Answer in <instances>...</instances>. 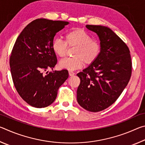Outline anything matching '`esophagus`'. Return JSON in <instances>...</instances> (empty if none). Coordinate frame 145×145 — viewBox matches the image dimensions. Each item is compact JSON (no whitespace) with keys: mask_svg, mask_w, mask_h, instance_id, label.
Listing matches in <instances>:
<instances>
[{"mask_svg":"<svg viewBox=\"0 0 145 145\" xmlns=\"http://www.w3.org/2000/svg\"><path fill=\"white\" fill-rule=\"evenodd\" d=\"M68 73H69L70 76H73V75H74V74H75V73L72 72V71H69V72H68Z\"/></svg>","mask_w":145,"mask_h":145,"instance_id":"esophagus-1","label":"esophagus"}]
</instances>
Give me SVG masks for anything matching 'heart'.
Wrapping results in <instances>:
<instances>
[{"label": "heart", "instance_id": "heart-1", "mask_svg": "<svg viewBox=\"0 0 145 145\" xmlns=\"http://www.w3.org/2000/svg\"><path fill=\"white\" fill-rule=\"evenodd\" d=\"M65 41L56 38L52 44L54 52L59 57L66 55L67 45L76 47L75 57L64 58L59 61V67L62 69L73 71L83 67L84 63L90 65L97 59L102 52L101 43L98 40H92L91 36L82 29L74 28L67 32Z\"/></svg>", "mask_w": 145, "mask_h": 145}]
</instances>
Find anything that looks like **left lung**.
I'll list each match as a JSON object with an SVG mask.
<instances>
[{
  "label": "left lung",
  "mask_w": 145,
  "mask_h": 145,
  "mask_svg": "<svg viewBox=\"0 0 145 145\" xmlns=\"http://www.w3.org/2000/svg\"><path fill=\"white\" fill-rule=\"evenodd\" d=\"M96 33L102 45L97 59L78 73L80 82L77 91V102L90 112H99L118 99L130 80L132 61L129 47L111 29L102 25H86Z\"/></svg>",
  "instance_id": "obj_1"
}]
</instances>
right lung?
<instances>
[{
    "instance_id": "1",
    "label": "right lung",
    "mask_w": 145,
    "mask_h": 145,
    "mask_svg": "<svg viewBox=\"0 0 145 145\" xmlns=\"http://www.w3.org/2000/svg\"><path fill=\"white\" fill-rule=\"evenodd\" d=\"M68 22L39 18L29 24L17 38L9 65L17 92L31 106L42 108L54 102L57 91L68 77L67 70L52 69L57 57L52 48L56 34Z\"/></svg>"
}]
</instances>
